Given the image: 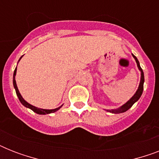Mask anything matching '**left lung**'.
Instances as JSON below:
<instances>
[{"mask_svg":"<svg viewBox=\"0 0 159 159\" xmlns=\"http://www.w3.org/2000/svg\"><path fill=\"white\" fill-rule=\"evenodd\" d=\"M132 56L134 57V58L135 59V62L137 63V66H138L139 70L141 72V77H140V82H139V85L138 90L136 91V92L134 93L133 97H131L130 99L129 100L128 102H126L125 104H124L123 106H121L120 108L117 109H114V110H106V111L108 112H111V113L114 114H120V113H123V112H125L126 111H128L129 109L130 108L131 106H133L136 102H138V100L140 98L141 95L143 93V82H144V76H143V72L142 68H141L140 65H139V60L137 59V57L134 56V54H132Z\"/></svg>","mask_w":159,"mask_h":159,"instance_id":"left-lung-1","label":"left lung"}]
</instances>
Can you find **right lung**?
<instances>
[{"mask_svg":"<svg viewBox=\"0 0 159 159\" xmlns=\"http://www.w3.org/2000/svg\"><path fill=\"white\" fill-rule=\"evenodd\" d=\"M23 57V56H21L20 58L19 59V61L21 59V57ZM16 70H17V67H16V69L14 71V75H13V85L14 87H15V89H16V95H17V97H18L19 100H20V102H21V104L23 105L24 106H25L27 108H30V110L34 111V112H35V113L39 114V115H46V114H50V113H53V112H56L57 111H58L61 107L62 106V105L59 107H57V108L55 109H52V110H46V109H41V108H38V107H36V106H34L32 105H30V103L25 101L22 96L20 95V92H19L18 87H17V85H16Z\"/></svg>","mask_w":159,"mask_h":159,"instance_id":"1","label":"right lung"}]
</instances>
